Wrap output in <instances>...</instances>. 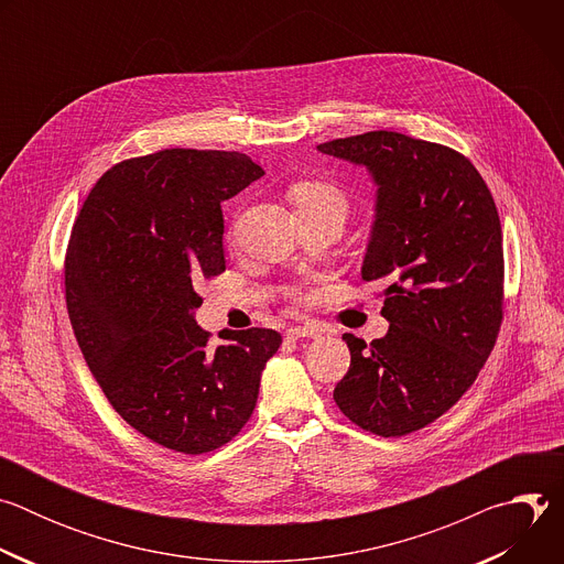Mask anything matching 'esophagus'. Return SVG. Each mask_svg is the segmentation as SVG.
Returning <instances> with one entry per match:
<instances>
[{
  "label": "esophagus",
  "instance_id": "34e87169",
  "mask_svg": "<svg viewBox=\"0 0 564 564\" xmlns=\"http://www.w3.org/2000/svg\"><path fill=\"white\" fill-rule=\"evenodd\" d=\"M285 335L290 339H301V337H316L318 335V328L314 326H292L285 330Z\"/></svg>",
  "mask_w": 564,
  "mask_h": 564
}]
</instances>
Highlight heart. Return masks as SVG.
<instances>
[{
    "label": "heart",
    "mask_w": 564,
    "mask_h": 564,
    "mask_svg": "<svg viewBox=\"0 0 564 564\" xmlns=\"http://www.w3.org/2000/svg\"><path fill=\"white\" fill-rule=\"evenodd\" d=\"M292 203L296 205V212H307V209H333L339 216L346 218L348 212V200L344 192L330 183L324 181H303L292 187L290 192ZM294 305H305L310 303V294L294 292L292 294Z\"/></svg>",
    "instance_id": "b5f03b06"
}]
</instances>
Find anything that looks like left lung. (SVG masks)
I'll return each mask as SVG.
<instances>
[{
	"label": "left lung",
	"instance_id": "left-lung-1",
	"mask_svg": "<svg viewBox=\"0 0 564 564\" xmlns=\"http://www.w3.org/2000/svg\"><path fill=\"white\" fill-rule=\"evenodd\" d=\"M318 151L366 165L379 185L364 281H381L386 337L344 335L339 411L379 437L415 433L470 388L505 316L496 200L470 160L397 131L337 138Z\"/></svg>",
	"mask_w": 564,
	"mask_h": 564
}]
</instances>
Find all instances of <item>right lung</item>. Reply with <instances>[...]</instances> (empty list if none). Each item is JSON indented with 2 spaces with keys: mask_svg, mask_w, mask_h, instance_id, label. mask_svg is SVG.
I'll list each match as a JSON object with an SVG mask.
<instances>
[{
  "mask_svg": "<svg viewBox=\"0 0 564 564\" xmlns=\"http://www.w3.org/2000/svg\"><path fill=\"white\" fill-rule=\"evenodd\" d=\"M265 172L246 153L165 149L113 165L77 212L64 292L70 326L116 413L147 440L185 455L231 442L279 350L270 328L196 321V288L225 272L220 203Z\"/></svg>",
  "mask_w": 564,
  "mask_h": 564,
  "instance_id": "1",
  "label": "right lung"
}]
</instances>
